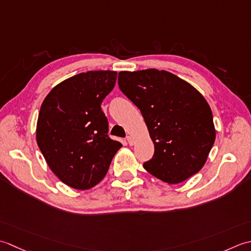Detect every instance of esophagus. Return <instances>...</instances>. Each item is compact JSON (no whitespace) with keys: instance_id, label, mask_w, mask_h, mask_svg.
<instances>
[{"instance_id":"obj_1","label":"esophagus","mask_w":251,"mask_h":251,"mask_svg":"<svg viewBox=\"0 0 251 251\" xmlns=\"http://www.w3.org/2000/svg\"><path fill=\"white\" fill-rule=\"evenodd\" d=\"M126 141H127V143H129L130 146H132L133 144H134V141H133V137L132 136H126Z\"/></svg>"}]
</instances>
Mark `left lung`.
Returning a JSON list of instances; mask_svg holds the SVG:
<instances>
[{"mask_svg": "<svg viewBox=\"0 0 251 251\" xmlns=\"http://www.w3.org/2000/svg\"><path fill=\"white\" fill-rule=\"evenodd\" d=\"M122 93L145 120L155 154L144 167L168 184L187 180L203 167L216 141L210 106L192 84L166 70L120 71Z\"/></svg>", "mask_w": 251, "mask_h": 251, "instance_id": "8db88e82", "label": "left lung"}]
</instances>
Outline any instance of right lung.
Wrapping results in <instances>:
<instances>
[{"label":"right lung","mask_w":251,"mask_h":251,"mask_svg":"<svg viewBox=\"0 0 251 251\" xmlns=\"http://www.w3.org/2000/svg\"><path fill=\"white\" fill-rule=\"evenodd\" d=\"M116 80V71L81 73L54 86L41 105L38 146L54 175L75 190H90L103 180L122 146L107 134L100 108Z\"/></svg>","instance_id":"right-lung-1"}]
</instances>
